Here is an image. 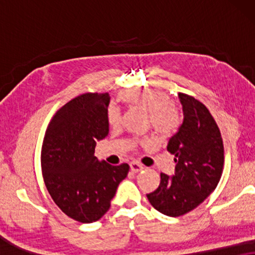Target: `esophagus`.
Masks as SVG:
<instances>
[{
  "label": "esophagus",
  "instance_id": "obj_1",
  "mask_svg": "<svg viewBox=\"0 0 255 255\" xmlns=\"http://www.w3.org/2000/svg\"><path fill=\"white\" fill-rule=\"evenodd\" d=\"M130 168L133 173H138V172H140V170L144 169V167H142V165H140L139 162L133 161V162L130 163Z\"/></svg>",
  "mask_w": 255,
  "mask_h": 255
}]
</instances>
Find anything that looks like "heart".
<instances>
[{
    "label": "heart",
    "mask_w": 255,
    "mask_h": 255,
    "mask_svg": "<svg viewBox=\"0 0 255 255\" xmlns=\"http://www.w3.org/2000/svg\"><path fill=\"white\" fill-rule=\"evenodd\" d=\"M122 100L131 107H137L148 113L152 128L159 135H168L179 125L180 116L177 108L166 93L158 89L145 88L122 94ZM107 120L110 125L121 123V111L111 104L108 108Z\"/></svg>",
    "instance_id": "1"
}]
</instances>
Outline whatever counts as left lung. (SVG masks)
<instances>
[{
  "instance_id": "8db88e82",
  "label": "left lung",
  "mask_w": 255,
  "mask_h": 255,
  "mask_svg": "<svg viewBox=\"0 0 255 255\" xmlns=\"http://www.w3.org/2000/svg\"><path fill=\"white\" fill-rule=\"evenodd\" d=\"M179 99L183 122L167 145L175 156V174H160L159 187L146 195L153 208L170 217L197 208L216 189L224 166L222 134L210 111L187 94L179 93Z\"/></svg>"
}]
</instances>
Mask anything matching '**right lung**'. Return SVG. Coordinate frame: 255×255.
<instances>
[{
	"label": "right lung",
	"instance_id": "1",
	"mask_svg": "<svg viewBox=\"0 0 255 255\" xmlns=\"http://www.w3.org/2000/svg\"><path fill=\"white\" fill-rule=\"evenodd\" d=\"M108 93L82 94L62 106L48 124L41 146L45 186L60 210L74 221L93 223L109 210L130 166L100 162L96 141L109 133Z\"/></svg>",
	"mask_w": 255,
	"mask_h": 255
}]
</instances>
